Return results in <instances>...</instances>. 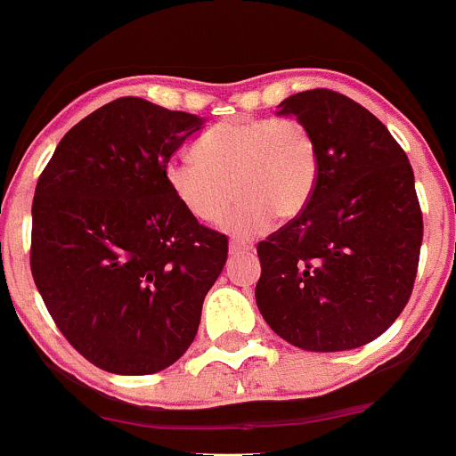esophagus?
<instances>
[{"instance_id": "esophagus-1", "label": "esophagus", "mask_w": 456, "mask_h": 456, "mask_svg": "<svg viewBox=\"0 0 456 456\" xmlns=\"http://www.w3.org/2000/svg\"><path fill=\"white\" fill-rule=\"evenodd\" d=\"M247 251H251V245H247V242H240V240L229 242V254H232V256L247 254Z\"/></svg>"}]
</instances>
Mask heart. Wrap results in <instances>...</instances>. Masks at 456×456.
I'll use <instances>...</instances> for the list:
<instances>
[{
	"label": "heart",
	"instance_id": "1",
	"mask_svg": "<svg viewBox=\"0 0 456 456\" xmlns=\"http://www.w3.org/2000/svg\"><path fill=\"white\" fill-rule=\"evenodd\" d=\"M196 156L174 153L165 180L175 200L200 223H216L240 198L229 229L254 236L281 220L296 218L312 200L318 149L296 118H236L207 131Z\"/></svg>",
	"mask_w": 456,
	"mask_h": 456
}]
</instances>
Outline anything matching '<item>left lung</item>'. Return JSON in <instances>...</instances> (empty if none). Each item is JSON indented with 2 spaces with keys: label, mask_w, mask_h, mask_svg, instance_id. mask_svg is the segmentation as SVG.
Segmentation results:
<instances>
[{
  "label": "left lung",
  "mask_w": 456,
  "mask_h": 456,
  "mask_svg": "<svg viewBox=\"0 0 456 456\" xmlns=\"http://www.w3.org/2000/svg\"><path fill=\"white\" fill-rule=\"evenodd\" d=\"M281 113L312 131L318 180L307 207L256 247V303L291 346L354 350L412 294L423 240L412 167L386 125L343 93H296Z\"/></svg>",
  "instance_id": "obj_1"
}]
</instances>
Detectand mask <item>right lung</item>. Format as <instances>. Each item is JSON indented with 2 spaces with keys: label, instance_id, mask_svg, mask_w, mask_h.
<instances>
[{
  "label": "right lung",
  "instance_id": "add662e5",
  "mask_svg": "<svg viewBox=\"0 0 456 456\" xmlns=\"http://www.w3.org/2000/svg\"><path fill=\"white\" fill-rule=\"evenodd\" d=\"M200 126L120 97L77 122L37 180L33 281L57 330L106 372L175 363L227 263V236L187 214L165 180V162Z\"/></svg>",
  "mask_w": 456,
  "mask_h": 456
}]
</instances>
